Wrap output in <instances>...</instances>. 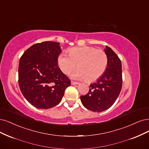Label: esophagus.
Masks as SVG:
<instances>
[{
	"label": "esophagus",
	"mask_w": 149,
	"mask_h": 149,
	"mask_svg": "<svg viewBox=\"0 0 149 149\" xmlns=\"http://www.w3.org/2000/svg\"><path fill=\"white\" fill-rule=\"evenodd\" d=\"M71 85H76V84H78L79 83H78V82L71 81Z\"/></svg>",
	"instance_id": "obj_1"
}]
</instances>
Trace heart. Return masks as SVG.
Returning a JSON list of instances; mask_svg holds the SVG:
<instances>
[{
  "mask_svg": "<svg viewBox=\"0 0 149 149\" xmlns=\"http://www.w3.org/2000/svg\"><path fill=\"white\" fill-rule=\"evenodd\" d=\"M57 64L64 74H69L77 65L79 68L71 74L74 79L89 81L99 79L107 68L108 58L104 51L89 46L74 47L69 50V55L60 54Z\"/></svg>",
  "mask_w": 149,
  "mask_h": 149,
  "instance_id": "heart-1",
  "label": "heart"
}]
</instances>
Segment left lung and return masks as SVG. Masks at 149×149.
<instances>
[{
    "label": "left lung",
    "mask_w": 149,
    "mask_h": 149,
    "mask_svg": "<svg viewBox=\"0 0 149 149\" xmlns=\"http://www.w3.org/2000/svg\"><path fill=\"white\" fill-rule=\"evenodd\" d=\"M108 64L104 73L95 83L90 84L89 92L81 96L83 105L92 111L101 112L109 109L118 97L122 88L121 61L111 48L104 49Z\"/></svg>",
    "instance_id": "obj_1"
}]
</instances>
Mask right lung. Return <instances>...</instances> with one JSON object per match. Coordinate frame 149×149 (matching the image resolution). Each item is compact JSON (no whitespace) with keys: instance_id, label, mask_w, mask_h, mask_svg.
Returning a JSON list of instances; mask_svg holds the SVG:
<instances>
[{"instance_id":"right-lung-1","label":"right lung","mask_w":149,"mask_h":149,"mask_svg":"<svg viewBox=\"0 0 149 149\" xmlns=\"http://www.w3.org/2000/svg\"><path fill=\"white\" fill-rule=\"evenodd\" d=\"M60 43H38L25 51L19 59L18 83L24 98L39 109L58 104L71 81L59 68Z\"/></svg>"}]
</instances>
